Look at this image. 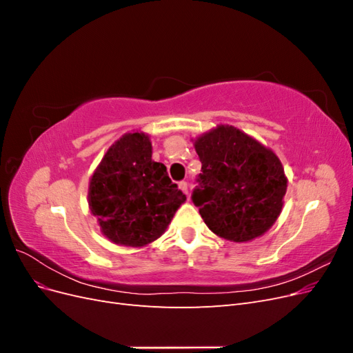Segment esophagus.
<instances>
[{
    "instance_id": "obj_1",
    "label": "esophagus",
    "mask_w": 353,
    "mask_h": 353,
    "mask_svg": "<svg viewBox=\"0 0 353 353\" xmlns=\"http://www.w3.org/2000/svg\"><path fill=\"white\" fill-rule=\"evenodd\" d=\"M178 185H179V188H181V190H183V191H184V193H185V194H188V184L185 183V181H181V183H179Z\"/></svg>"
}]
</instances>
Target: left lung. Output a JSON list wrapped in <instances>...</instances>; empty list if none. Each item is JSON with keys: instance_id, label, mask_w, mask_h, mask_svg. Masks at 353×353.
<instances>
[{"instance_id": "left-lung-1", "label": "left lung", "mask_w": 353, "mask_h": 353, "mask_svg": "<svg viewBox=\"0 0 353 353\" xmlns=\"http://www.w3.org/2000/svg\"><path fill=\"white\" fill-rule=\"evenodd\" d=\"M193 141L201 174L191 199L208 228L234 243L263 236L284 205L287 176L279 156L231 125Z\"/></svg>"}]
</instances>
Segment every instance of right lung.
<instances>
[{"instance_id": "obj_1", "label": "right lung", "mask_w": 353, "mask_h": 353, "mask_svg": "<svg viewBox=\"0 0 353 353\" xmlns=\"http://www.w3.org/2000/svg\"><path fill=\"white\" fill-rule=\"evenodd\" d=\"M150 137L122 135L103 156L88 187V206L105 239L126 248H144L166 231L187 200L152 159Z\"/></svg>"}]
</instances>
